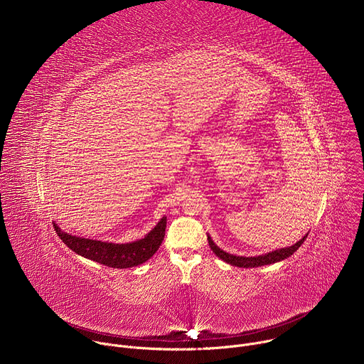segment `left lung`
I'll return each instance as SVG.
<instances>
[{
  "label": "left lung",
  "instance_id": "1",
  "mask_svg": "<svg viewBox=\"0 0 364 364\" xmlns=\"http://www.w3.org/2000/svg\"><path fill=\"white\" fill-rule=\"evenodd\" d=\"M308 233L298 240L295 245L289 246V247H282V249H277L272 252H268L265 255H259V256H236V255H230L225 250H222L219 246H216V243L212 240V237L207 235V240H209V245L212 247V250L215 252V255L218 257H220L222 261H225L226 264H230L233 267H239V268H257V267H264V265H271L279 261H284V259L289 257L306 239Z\"/></svg>",
  "mask_w": 364,
  "mask_h": 364
}]
</instances>
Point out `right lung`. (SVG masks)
<instances>
[{
  "label": "right lung",
  "mask_w": 364,
  "mask_h": 364,
  "mask_svg": "<svg viewBox=\"0 0 364 364\" xmlns=\"http://www.w3.org/2000/svg\"><path fill=\"white\" fill-rule=\"evenodd\" d=\"M166 226L167 218L164 216L144 239L131 243H109L69 235L63 232L56 223H53L58 236L75 253L87 257L97 264L117 269L132 268L146 262L163 243Z\"/></svg>",
  "instance_id": "1"
}]
</instances>
